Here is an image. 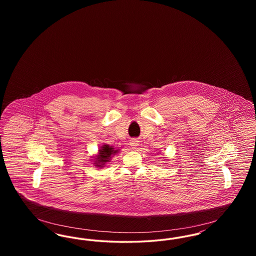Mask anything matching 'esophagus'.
I'll return each instance as SVG.
<instances>
[{
    "label": "esophagus",
    "instance_id": "esophagus-1",
    "mask_svg": "<svg viewBox=\"0 0 256 256\" xmlns=\"http://www.w3.org/2000/svg\"><path fill=\"white\" fill-rule=\"evenodd\" d=\"M130 145L132 146L134 148H135L136 146H138V141L136 139H132L130 142Z\"/></svg>",
    "mask_w": 256,
    "mask_h": 256
}]
</instances>
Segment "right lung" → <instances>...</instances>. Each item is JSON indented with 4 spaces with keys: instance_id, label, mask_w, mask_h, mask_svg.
I'll use <instances>...</instances> for the list:
<instances>
[{
    "instance_id": "obj_1",
    "label": "right lung",
    "mask_w": 256,
    "mask_h": 256,
    "mask_svg": "<svg viewBox=\"0 0 256 256\" xmlns=\"http://www.w3.org/2000/svg\"><path fill=\"white\" fill-rule=\"evenodd\" d=\"M118 152L119 150H115L113 146L104 144V145L100 146L97 156H95L93 158V162H94L93 164L98 168H102V167H104V165L108 162H110L111 158L114 154H116Z\"/></svg>"
}]
</instances>
